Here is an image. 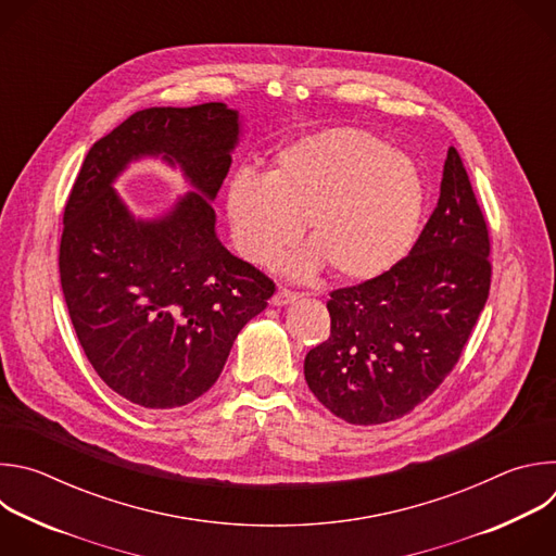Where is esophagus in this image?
<instances>
[{
	"mask_svg": "<svg viewBox=\"0 0 556 556\" xmlns=\"http://www.w3.org/2000/svg\"><path fill=\"white\" fill-rule=\"evenodd\" d=\"M296 299H299L296 292H292V290H288V288H279V290L275 292V296H273V303H275V305H288V303H292V301H296Z\"/></svg>",
	"mask_w": 556,
	"mask_h": 556,
	"instance_id": "obj_1",
	"label": "esophagus"
}]
</instances>
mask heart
Returning <instances> with one entry per match:
<instances>
[{"label":"heart","mask_w":556,"mask_h":556,"mask_svg":"<svg viewBox=\"0 0 556 556\" xmlns=\"http://www.w3.org/2000/svg\"><path fill=\"white\" fill-rule=\"evenodd\" d=\"M425 187L409 155L361 129H330L283 147L266 178L235 176L226 213L235 249L273 266L301 237L296 273L328 264L348 281L387 273L409 251Z\"/></svg>","instance_id":"heart-1"}]
</instances>
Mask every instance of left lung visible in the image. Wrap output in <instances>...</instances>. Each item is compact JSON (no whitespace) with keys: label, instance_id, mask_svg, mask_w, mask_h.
<instances>
[{"label":"left lung","instance_id":"8db88e82","mask_svg":"<svg viewBox=\"0 0 556 556\" xmlns=\"http://www.w3.org/2000/svg\"><path fill=\"white\" fill-rule=\"evenodd\" d=\"M489 224L455 147L412 253L330 292V337L307 352V387L350 425L414 412L457 365L491 290Z\"/></svg>","mask_w":556,"mask_h":556}]
</instances>
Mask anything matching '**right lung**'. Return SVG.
Masks as SVG:
<instances>
[{
    "mask_svg": "<svg viewBox=\"0 0 556 556\" xmlns=\"http://www.w3.org/2000/svg\"><path fill=\"white\" fill-rule=\"evenodd\" d=\"M237 136L224 103L140 110L92 144L65 202L59 273L74 332L103 382L138 407L200 399L275 292L215 235L211 200ZM157 152L197 191L165 218L134 220L111 182L134 156Z\"/></svg>",
    "mask_w": 556,
    "mask_h": 556,
    "instance_id": "add662e5",
    "label": "right lung"
}]
</instances>
